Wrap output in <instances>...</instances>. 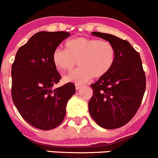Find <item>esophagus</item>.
Returning a JSON list of instances; mask_svg holds the SVG:
<instances>
[{"label": "esophagus", "instance_id": "1", "mask_svg": "<svg viewBox=\"0 0 158 158\" xmlns=\"http://www.w3.org/2000/svg\"><path fill=\"white\" fill-rule=\"evenodd\" d=\"M75 87H76V90H79V89H81L82 85H80V84H76V85H75Z\"/></svg>", "mask_w": 158, "mask_h": 158}]
</instances>
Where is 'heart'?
Here are the masks:
<instances>
[{
    "mask_svg": "<svg viewBox=\"0 0 158 158\" xmlns=\"http://www.w3.org/2000/svg\"><path fill=\"white\" fill-rule=\"evenodd\" d=\"M115 50L110 42L80 37L69 40L66 50L57 47L52 61L58 70H70L77 64L80 67L64 77L66 82L84 84L93 77H101L109 72L115 63Z\"/></svg>",
    "mask_w": 158,
    "mask_h": 158,
    "instance_id": "heart-1",
    "label": "heart"
}]
</instances>
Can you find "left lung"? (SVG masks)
<instances>
[{
  "instance_id": "obj_1",
  "label": "left lung",
  "mask_w": 158,
  "mask_h": 158,
  "mask_svg": "<svg viewBox=\"0 0 158 158\" xmlns=\"http://www.w3.org/2000/svg\"><path fill=\"white\" fill-rule=\"evenodd\" d=\"M92 34L112 44L115 60L111 70L91 85L93 94L89 111L100 127L116 129L130 122L140 107L146 90V75L140 55L129 42L111 34Z\"/></svg>"
}]
</instances>
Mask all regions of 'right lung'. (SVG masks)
<instances>
[{
    "instance_id": "obj_1",
    "label": "right lung",
    "mask_w": 158,
    "mask_h": 158,
    "mask_svg": "<svg viewBox=\"0 0 158 158\" xmlns=\"http://www.w3.org/2000/svg\"><path fill=\"white\" fill-rule=\"evenodd\" d=\"M65 31H40L19 48L12 66V98L16 109L34 127L48 131L62 123L67 102L76 92L73 83L53 89L61 75L52 54L65 39Z\"/></svg>"
}]
</instances>
